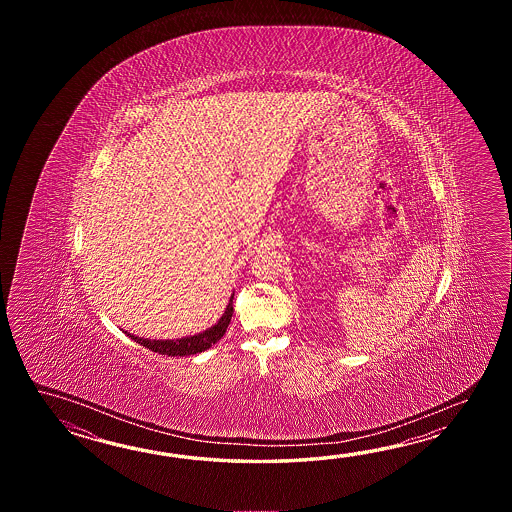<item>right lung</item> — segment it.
<instances>
[{
    "label": "right lung",
    "mask_w": 512,
    "mask_h": 512,
    "mask_svg": "<svg viewBox=\"0 0 512 512\" xmlns=\"http://www.w3.org/2000/svg\"><path fill=\"white\" fill-rule=\"evenodd\" d=\"M232 300H234V293L230 296L229 304L225 307V313L221 315L218 322L214 326L208 327L201 333L196 335H190V337L175 338V340H157V338H142L135 337L133 333L124 331L131 340H135L137 344H141L144 348L152 349L159 355H168V357H186V355H196L201 353L205 349L214 346L218 342L219 338L225 335L227 327L230 324V318L234 313V307H232Z\"/></svg>",
    "instance_id": "1"
}]
</instances>
